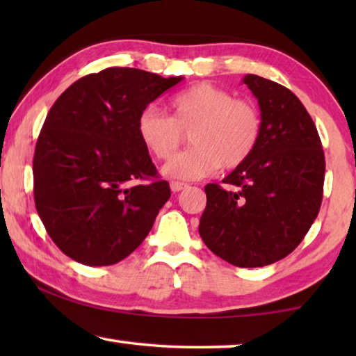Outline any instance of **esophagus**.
Here are the masks:
<instances>
[{
	"instance_id": "1",
	"label": "esophagus",
	"mask_w": 356,
	"mask_h": 356,
	"mask_svg": "<svg viewBox=\"0 0 356 356\" xmlns=\"http://www.w3.org/2000/svg\"><path fill=\"white\" fill-rule=\"evenodd\" d=\"M186 186H188V185L182 184V182H171V191H172V193H179V191L185 190Z\"/></svg>"
}]
</instances>
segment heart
Returning <instances> with one entry per match:
<instances>
[{"instance_id":"1","label":"heart","mask_w":356,"mask_h":356,"mask_svg":"<svg viewBox=\"0 0 356 356\" xmlns=\"http://www.w3.org/2000/svg\"><path fill=\"white\" fill-rule=\"evenodd\" d=\"M171 116L147 106L138 118V134L144 146L159 160H169L191 134L193 146L168 161L163 176L196 180L221 166L234 170L254 152L262 134V118L251 100L212 83H197L174 95Z\"/></svg>"}]
</instances>
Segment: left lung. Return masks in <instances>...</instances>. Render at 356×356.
Returning <instances> with one entry per match:
<instances>
[{
  "label": "left lung",
  "mask_w": 356,
  "mask_h": 356,
  "mask_svg": "<svg viewBox=\"0 0 356 356\" xmlns=\"http://www.w3.org/2000/svg\"><path fill=\"white\" fill-rule=\"evenodd\" d=\"M243 83L257 99L262 134L254 152L222 184L206 185L200 236L236 267H264L297 248L321 210L325 155L309 113L297 95L267 78Z\"/></svg>",
  "instance_id": "obj_1"
}]
</instances>
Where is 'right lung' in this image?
I'll list each match as a JSON object with an SVG mask.
<instances>
[{
  "instance_id": "obj_1",
  "label": "right lung",
  "mask_w": 356,
  "mask_h": 356,
  "mask_svg": "<svg viewBox=\"0 0 356 356\" xmlns=\"http://www.w3.org/2000/svg\"><path fill=\"white\" fill-rule=\"evenodd\" d=\"M182 80L110 67L70 84L50 108L33 160L34 202L65 256L113 265L146 238L171 190L141 141L138 118Z\"/></svg>"
}]
</instances>
